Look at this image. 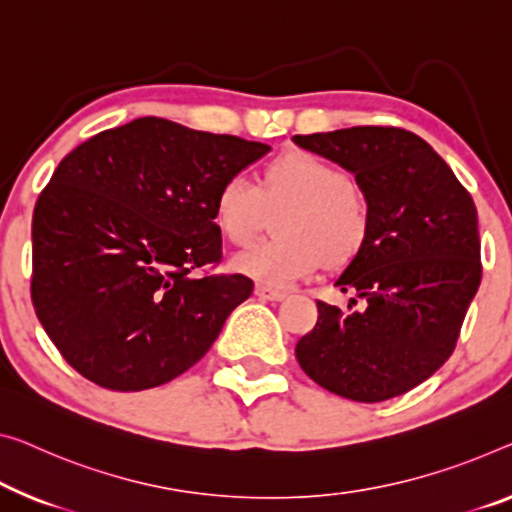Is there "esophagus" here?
<instances>
[{
	"mask_svg": "<svg viewBox=\"0 0 512 512\" xmlns=\"http://www.w3.org/2000/svg\"><path fill=\"white\" fill-rule=\"evenodd\" d=\"M256 295H258V300H263V302H281V300H286V293H283V290L267 288V286H256Z\"/></svg>",
	"mask_w": 512,
	"mask_h": 512,
	"instance_id": "1",
	"label": "esophagus"
}]
</instances>
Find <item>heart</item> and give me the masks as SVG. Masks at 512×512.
Here are the masks:
<instances>
[{
  "label": "heart",
  "mask_w": 512,
  "mask_h": 512,
  "mask_svg": "<svg viewBox=\"0 0 512 512\" xmlns=\"http://www.w3.org/2000/svg\"><path fill=\"white\" fill-rule=\"evenodd\" d=\"M270 210L283 212L277 233L235 256L233 267L267 288H286L311 277L325 258L345 263L364 247L371 210L366 194L343 167L309 151H290L267 164L261 185L233 174L219 185L212 217L235 247L254 240Z\"/></svg>",
  "instance_id": "obj_1"
}]
</instances>
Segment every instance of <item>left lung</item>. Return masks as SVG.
Returning a JSON list of instances; mask_svg holds the SVG:
<instances>
[{
	"label": "left lung",
	"instance_id": "left-lung-1",
	"mask_svg": "<svg viewBox=\"0 0 512 512\" xmlns=\"http://www.w3.org/2000/svg\"><path fill=\"white\" fill-rule=\"evenodd\" d=\"M297 146L355 174L371 226L336 279L361 311L318 302V322L295 345L322 389L380 403L414 389L451 357L481 283L471 194L428 141L391 125L295 135Z\"/></svg>",
	"mask_w": 512,
	"mask_h": 512
}]
</instances>
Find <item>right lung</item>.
<instances>
[{
    "instance_id": "1",
    "label": "right lung",
    "mask_w": 512,
    "mask_h": 512,
    "mask_svg": "<svg viewBox=\"0 0 512 512\" xmlns=\"http://www.w3.org/2000/svg\"><path fill=\"white\" fill-rule=\"evenodd\" d=\"M267 151L144 116L59 162L31 222V302L77 373L144 391L206 355L254 290L242 274L206 270L222 263L212 201Z\"/></svg>"
}]
</instances>
